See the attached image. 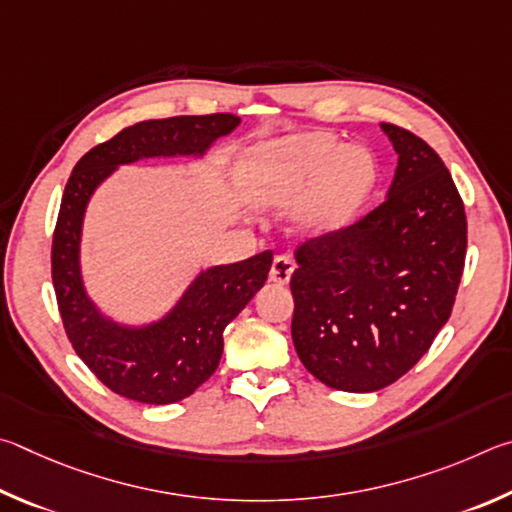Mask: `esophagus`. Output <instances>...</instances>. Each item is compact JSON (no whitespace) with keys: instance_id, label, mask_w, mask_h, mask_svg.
<instances>
[{"instance_id":"1","label":"esophagus","mask_w":512,"mask_h":512,"mask_svg":"<svg viewBox=\"0 0 512 512\" xmlns=\"http://www.w3.org/2000/svg\"><path fill=\"white\" fill-rule=\"evenodd\" d=\"M294 272V261L290 256H276L270 270V281H274L276 285H285L292 279Z\"/></svg>"}]
</instances>
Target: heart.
I'll return each instance as SVG.
<instances>
[{
    "instance_id": "1",
    "label": "heart",
    "mask_w": 512,
    "mask_h": 512,
    "mask_svg": "<svg viewBox=\"0 0 512 512\" xmlns=\"http://www.w3.org/2000/svg\"><path fill=\"white\" fill-rule=\"evenodd\" d=\"M242 182L265 204H297L312 186L303 227L312 236H335L351 227L378 184L369 150L342 148L321 132L294 134L251 148L242 159Z\"/></svg>"
}]
</instances>
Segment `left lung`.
<instances>
[{"instance_id": "8db88e82", "label": "left lung", "mask_w": 512, "mask_h": 512, "mask_svg": "<svg viewBox=\"0 0 512 512\" xmlns=\"http://www.w3.org/2000/svg\"><path fill=\"white\" fill-rule=\"evenodd\" d=\"M398 168L378 209L353 227L303 242L290 288L292 342L330 389L371 393L402 378L452 315L468 222L443 159L380 123Z\"/></svg>"}]
</instances>
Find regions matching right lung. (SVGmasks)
Here are the masks:
<instances>
[{"mask_svg": "<svg viewBox=\"0 0 512 512\" xmlns=\"http://www.w3.org/2000/svg\"><path fill=\"white\" fill-rule=\"evenodd\" d=\"M240 125L236 114L141 121L98 143L71 170L51 249V276L62 324L74 351L107 389L146 405L191 396L218 369L222 333L263 288L272 251L200 270L159 319L128 324L98 308L85 288L80 242L87 206L105 179L141 159H204Z\"/></svg>", "mask_w": 512, "mask_h": 512, "instance_id": "obj_1", "label": "right lung"}]
</instances>
